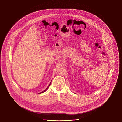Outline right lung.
Masks as SVG:
<instances>
[{
    "mask_svg": "<svg viewBox=\"0 0 122 122\" xmlns=\"http://www.w3.org/2000/svg\"><path fill=\"white\" fill-rule=\"evenodd\" d=\"M51 82H52V81H51V82H50V84H49V86H47V88H46V89H45V90H44V91H43V92H41V93H40V94H41V93H43V92H46V90H47V89H48V88H49V86H50V85H51Z\"/></svg>",
    "mask_w": 122,
    "mask_h": 122,
    "instance_id": "obj_1",
    "label": "right lung"
}]
</instances>
